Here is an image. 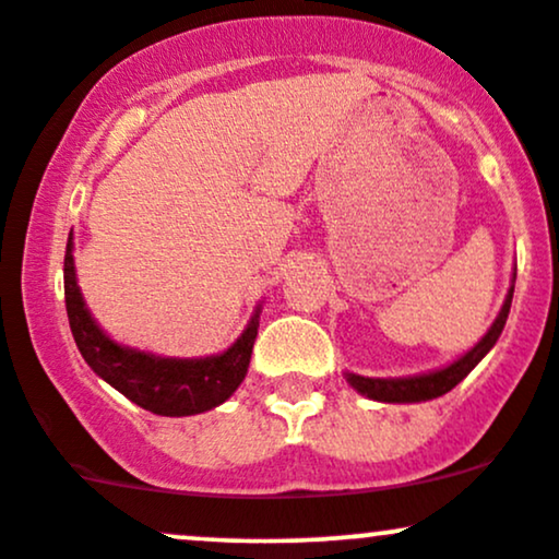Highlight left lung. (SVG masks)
I'll use <instances>...</instances> for the list:
<instances>
[{
    "instance_id": "1",
    "label": "left lung",
    "mask_w": 559,
    "mask_h": 559,
    "mask_svg": "<svg viewBox=\"0 0 559 559\" xmlns=\"http://www.w3.org/2000/svg\"><path fill=\"white\" fill-rule=\"evenodd\" d=\"M512 292H515V278H512V286L510 292H507L502 310H499V316L491 323V329L486 331V336L480 338L471 352H465L460 360L447 365V368L433 370V373H420V376H407V378H365L357 373H346V381H349L352 389H357L362 396H368V400H376V402H396V404L428 402V400H436V396L447 394V391L457 386V383L463 381V378L471 373V370L476 368L486 355H489L491 346L497 344L499 336H502L507 316H510Z\"/></svg>"
}]
</instances>
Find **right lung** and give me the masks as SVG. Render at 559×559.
<instances>
[{
  "mask_svg": "<svg viewBox=\"0 0 559 559\" xmlns=\"http://www.w3.org/2000/svg\"><path fill=\"white\" fill-rule=\"evenodd\" d=\"M66 307L75 346L88 368L133 404L165 418L207 413L226 402L247 376L260 329L258 307L241 336L226 352L210 357H159L112 342L81 297L73 241L66 249Z\"/></svg>",
  "mask_w": 559,
  "mask_h": 559,
  "instance_id": "add662e5",
  "label": "right lung"
}]
</instances>
